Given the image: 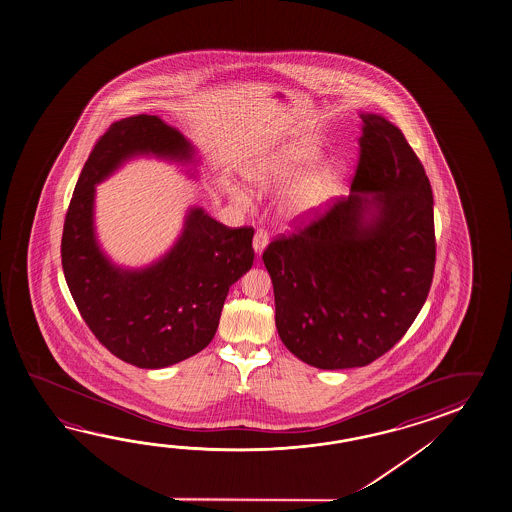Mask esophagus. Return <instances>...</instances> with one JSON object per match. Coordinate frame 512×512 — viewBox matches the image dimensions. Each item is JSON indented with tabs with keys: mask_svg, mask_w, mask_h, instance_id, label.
Here are the masks:
<instances>
[{
	"mask_svg": "<svg viewBox=\"0 0 512 512\" xmlns=\"http://www.w3.org/2000/svg\"><path fill=\"white\" fill-rule=\"evenodd\" d=\"M268 241H270V233L266 232L264 228H259V230L255 232V237H253V248H255L257 255H261Z\"/></svg>",
	"mask_w": 512,
	"mask_h": 512,
	"instance_id": "34e87169",
	"label": "esophagus"
}]
</instances>
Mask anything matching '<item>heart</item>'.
I'll list each match as a JSON object with an SVG mask.
<instances>
[{"mask_svg": "<svg viewBox=\"0 0 512 512\" xmlns=\"http://www.w3.org/2000/svg\"><path fill=\"white\" fill-rule=\"evenodd\" d=\"M320 148L309 141H299L284 146L280 152L273 155L268 163L262 164L261 168L253 174V183L259 190H275L282 188L308 168L309 164L319 159ZM299 177V176H298ZM295 184L282 197V210L284 213L297 219V217H308L320 206L328 203L331 195L337 192L338 184L342 179V168L337 163L329 161L322 163L309 172L301 175ZM232 197L239 203H244L248 197L241 188H233Z\"/></svg>", "mask_w": 512, "mask_h": 512, "instance_id": "heart-1", "label": "heart"}]
</instances>
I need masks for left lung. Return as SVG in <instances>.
I'll list each match as a JSON object with an SVG mask.
<instances>
[{"label":"left lung","instance_id":"8db88e82","mask_svg":"<svg viewBox=\"0 0 512 512\" xmlns=\"http://www.w3.org/2000/svg\"><path fill=\"white\" fill-rule=\"evenodd\" d=\"M349 197L293 219L262 253L284 346L319 369L371 364L424 306L436 262L433 190L402 130L362 116ZM367 205L378 212L363 222Z\"/></svg>","mask_w":512,"mask_h":512}]
</instances>
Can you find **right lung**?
Returning <instances> with one entry per match:
<instances>
[{"instance_id":"right-lung-1","label":"right lung","mask_w":512,"mask_h":512,"mask_svg":"<svg viewBox=\"0 0 512 512\" xmlns=\"http://www.w3.org/2000/svg\"><path fill=\"white\" fill-rule=\"evenodd\" d=\"M190 159L192 146L157 116L126 117L101 135L68 204L61 264L68 290L94 337L132 366L159 369L203 351L235 280L250 270L253 228H228L195 208L163 261L143 271L114 268L92 228L94 186L134 154Z\"/></svg>"}]
</instances>
